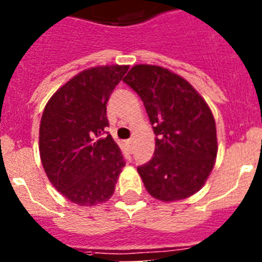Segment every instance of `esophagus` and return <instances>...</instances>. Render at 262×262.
Returning a JSON list of instances; mask_svg holds the SVG:
<instances>
[{"instance_id":"obj_1","label":"esophagus","mask_w":262,"mask_h":262,"mask_svg":"<svg viewBox=\"0 0 262 262\" xmlns=\"http://www.w3.org/2000/svg\"><path fill=\"white\" fill-rule=\"evenodd\" d=\"M133 143H134V139H129V140H127V142H126V144L128 145L129 148H131V147H133Z\"/></svg>"}]
</instances>
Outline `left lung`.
<instances>
[{
    "label": "left lung",
    "mask_w": 262,
    "mask_h": 262,
    "mask_svg": "<svg viewBox=\"0 0 262 262\" xmlns=\"http://www.w3.org/2000/svg\"><path fill=\"white\" fill-rule=\"evenodd\" d=\"M123 81L142 98L156 135L154 157L138 168L148 193L176 202L200 191L217 155L207 102L189 81L163 67L138 64Z\"/></svg>",
    "instance_id": "8db88e82"
}]
</instances>
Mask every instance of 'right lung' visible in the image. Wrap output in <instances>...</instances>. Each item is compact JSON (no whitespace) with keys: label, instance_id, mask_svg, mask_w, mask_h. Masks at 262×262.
<instances>
[{"label":"right lung","instance_id":"obj_1","mask_svg":"<svg viewBox=\"0 0 262 262\" xmlns=\"http://www.w3.org/2000/svg\"><path fill=\"white\" fill-rule=\"evenodd\" d=\"M128 66L85 69L46 105L39 127L41 165L53 187L78 206L107 202L124 166L108 127L106 103Z\"/></svg>","mask_w":262,"mask_h":262}]
</instances>
